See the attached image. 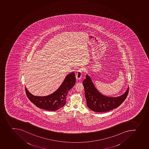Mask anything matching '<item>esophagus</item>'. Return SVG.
Wrapping results in <instances>:
<instances>
[{"label": "esophagus", "mask_w": 149, "mask_h": 149, "mask_svg": "<svg viewBox=\"0 0 149 149\" xmlns=\"http://www.w3.org/2000/svg\"><path fill=\"white\" fill-rule=\"evenodd\" d=\"M82 69H80L78 71H77V72L76 73V75H75V77H76V79H77V80H80L82 78Z\"/></svg>", "instance_id": "34e87169"}]
</instances>
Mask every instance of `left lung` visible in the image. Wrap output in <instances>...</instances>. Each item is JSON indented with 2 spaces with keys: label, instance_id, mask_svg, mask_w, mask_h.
<instances>
[{
  "label": "left lung",
  "instance_id": "left-lung-1",
  "mask_svg": "<svg viewBox=\"0 0 149 149\" xmlns=\"http://www.w3.org/2000/svg\"><path fill=\"white\" fill-rule=\"evenodd\" d=\"M87 107L93 111L104 112L116 109L124 101L129 93V87L126 92L118 97H109L101 94L94 86L88 75L83 82Z\"/></svg>",
  "mask_w": 149,
  "mask_h": 149
}]
</instances>
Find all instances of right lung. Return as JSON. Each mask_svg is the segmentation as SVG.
<instances>
[{"label": "right lung", "instance_id": "obj_1", "mask_svg": "<svg viewBox=\"0 0 149 149\" xmlns=\"http://www.w3.org/2000/svg\"><path fill=\"white\" fill-rule=\"evenodd\" d=\"M75 82L74 73L72 72L66 77L59 88L50 95L34 96L25 87L26 93L29 99L38 107L49 111H55L65 105L68 92L74 86Z\"/></svg>", "mask_w": 149, "mask_h": 149}]
</instances>
